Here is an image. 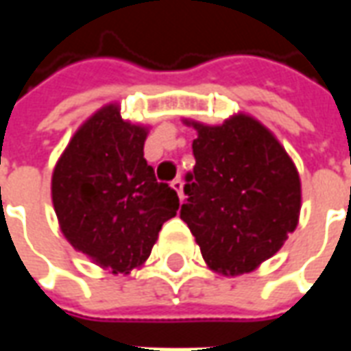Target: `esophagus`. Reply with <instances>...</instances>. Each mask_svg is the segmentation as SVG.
I'll use <instances>...</instances> for the list:
<instances>
[{"label":"esophagus","mask_w":351,"mask_h":351,"mask_svg":"<svg viewBox=\"0 0 351 351\" xmlns=\"http://www.w3.org/2000/svg\"><path fill=\"white\" fill-rule=\"evenodd\" d=\"M171 188L178 193V197L182 199V180H180V178H175V180L171 182Z\"/></svg>","instance_id":"obj_1"}]
</instances>
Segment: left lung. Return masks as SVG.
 I'll use <instances>...</instances> for the list:
<instances>
[{"mask_svg": "<svg viewBox=\"0 0 351 351\" xmlns=\"http://www.w3.org/2000/svg\"><path fill=\"white\" fill-rule=\"evenodd\" d=\"M184 123L197 131V138L180 218L210 271L223 276L256 271L299 223V171L254 116L237 112L220 125L188 118Z\"/></svg>", "mask_w": 351, "mask_h": 351, "instance_id": "8db88e82", "label": "left lung"}]
</instances>
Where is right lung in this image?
I'll use <instances>...</instances> for the list:
<instances>
[{
  "label": "right lung",
  "instance_id": "right-lung-1",
  "mask_svg": "<svg viewBox=\"0 0 351 351\" xmlns=\"http://www.w3.org/2000/svg\"><path fill=\"white\" fill-rule=\"evenodd\" d=\"M148 128L123 120L118 103L75 131L52 173V205L73 248L112 274H130L152 252L178 195L145 160Z\"/></svg>",
  "mask_w": 351,
  "mask_h": 351
}]
</instances>
